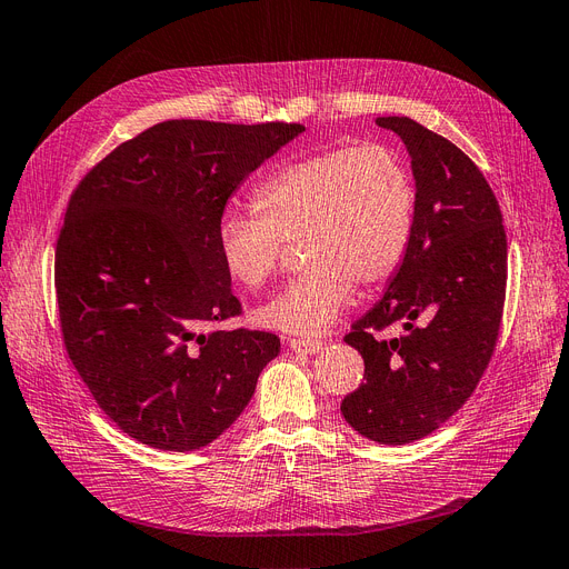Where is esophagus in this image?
Segmentation results:
<instances>
[{
    "mask_svg": "<svg viewBox=\"0 0 569 569\" xmlns=\"http://www.w3.org/2000/svg\"><path fill=\"white\" fill-rule=\"evenodd\" d=\"M287 348L291 352H299V355H317L322 350V340H315V338H289L287 340Z\"/></svg>",
    "mask_w": 569,
    "mask_h": 569,
    "instance_id": "34e87169",
    "label": "esophagus"
}]
</instances>
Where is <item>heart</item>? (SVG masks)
<instances>
[{"label":"heart","mask_w":569,"mask_h":569,"mask_svg":"<svg viewBox=\"0 0 569 569\" xmlns=\"http://www.w3.org/2000/svg\"><path fill=\"white\" fill-rule=\"evenodd\" d=\"M418 196L397 149L382 142L329 147L263 177L254 214L223 212L217 249L229 276L261 289L301 238L308 268L254 312V322L299 336L327 331L348 308L355 282L390 280L413 238Z\"/></svg>","instance_id":"heart-1"}]
</instances>
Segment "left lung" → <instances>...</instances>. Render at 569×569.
Listing matches in <instances>:
<instances>
[{
	"mask_svg": "<svg viewBox=\"0 0 569 569\" xmlns=\"http://www.w3.org/2000/svg\"><path fill=\"white\" fill-rule=\"evenodd\" d=\"M411 156L416 226L385 297L346 343L363 357V382L340 413L361 437L403 446L462 408L492 357L507 291V233L497 198L471 158L408 117H378ZM399 321L405 333L376 339Z\"/></svg>",
	"mask_w": 569,
	"mask_h": 569,
	"instance_id": "left-lung-1",
	"label": "left lung"
}]
</instances>
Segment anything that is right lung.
I'll return each instance as SVG.
<instances>
[{
    "label": "right lung",
    "mask_w": 569,
    "mask_h": 569,
    "mask_svg": "<svg viewBox=\"0 0 569 569\" xmlns=\"http://www.w3.org/2000/svg\"><path fill=\"white\" fill-rule=\"evenodd\" d=\"M301 123L163 121L74 189L56 244L67 355L104 416L158 450L212 443L280 352L268 331H200L240 315L217 249L226 202Z\"/></svg>",
    "instance_id": "1"
}]
</instances>
